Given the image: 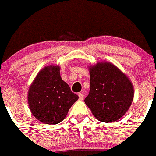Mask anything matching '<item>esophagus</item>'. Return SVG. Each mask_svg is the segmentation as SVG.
Wrapping results in <instances>:
<instances>
[{
    "label": "esophagus",
    "instance_id": "obj_1",
    "mask_svg": "<svg viewBox=\"0 0 156 156\" xmlns=\"http://www.w3.org/2000/svg\"><path fill=\"white\" fill-rule=\"evenodd\" d=\"M78 95H79V98H80V100H83V98H84V95H83L82 93H79Z\"/></svg>",
    "mask_w": 156,
    "mask_h": 156
}]
</instances>
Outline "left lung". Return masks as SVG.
Wrapping results in <instances>:
<instances>
[{
    "label": "left lung",
    "mask_w": 156,
    "mask_h": 156,
    "mask_svg": "<svg viewBox=\"0 0 156 156\" xmlns=\"http://www.w3.org/2000/svg\"><path fill=\"white\" fill-rule=\"evenodd\" d=\"M89 70L91 86L85 103L99 121H116L128 111L133 101L131 81L111 63H98Z\"/></svg>",
    "instance_id": "left-lung-1"
}]
</instances>
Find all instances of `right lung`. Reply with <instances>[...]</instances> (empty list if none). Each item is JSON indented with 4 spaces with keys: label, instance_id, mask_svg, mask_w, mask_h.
Segmentation results:
<instances>
[{
    "label": "right lung",
    "instance_id": "add662e5",
    "mask_svg": "<svg viewBox=\"0 0 156 156\" xmlns=\"http://www.w3.org/2000/svg\"><path fill=\"white\" fill-rule=\"evenodd\" d=\"M58 66L45 67L28 91L30 111L35 118L45 124L54 125L62 122L79 98L61 78Z\"/></svg>",
    "mask_w": 156,
    "mask_h": 156
}]
</instances>
